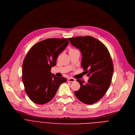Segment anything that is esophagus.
Masks as SVG:
<instances>
[{
	"mask_svg": "<svg viewBox=\"0 0 135 135\" xmlns=\"http://www.w3.org/2000/svg\"><path fill=\"white\" fill-rule=\"evenodd\" d=\"M68 81H69V82H74V81H75V79L73 78L70 77V78H68Z\"/></svg>",
	"mask_w": 135,
	"mask_h": 135,
	"instance_id": "34e87169",
	"label": "esophagus"
}]
</instances>
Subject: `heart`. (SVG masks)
<instances>
[{
    "instance_id": "obj_1",
    "label": "heart",
    "mask_w": 135,
    "mask_h": 135,
    "mask_svg": "<svg viewBox=\"0 0 135 135\" xmlns=\"http://www.w3.org/2000/svg\"><path fill=\"white\" fill-rule=\"evenodd\" d=\"M76 50L75 49H73V48H71L70 50H69V51H72V50Z\"/></svg>"
}]
</instances>
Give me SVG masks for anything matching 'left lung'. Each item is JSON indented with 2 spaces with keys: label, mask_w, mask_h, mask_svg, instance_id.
Here are the masks:
<instances>
[{
  "label": "left lung",
  "mask_w": 135,
  "mask_h": 135,
  "mask_svg": "<svg viewBox=\"0 0 135 135\" xmlns=\"http://www.w3.org/2000/svg\"><path fill=\"white\" fill-rule=\"evenodd\" d=\"M69 40L81 52V66L90 76L87 83L76 80L80 88L74 94L85 104H94L104 96L111 83L113 64L110 54L101 41L91 36L70 38Z\"/></svg>",
  "instance_id": "8db88e82"
}]
</instances>
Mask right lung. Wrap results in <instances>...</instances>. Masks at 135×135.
<instances>
[{
    "mask_svg": "<svg viewBox=\"0 0 135 135\" xmlns=\"http://www.w3.org/2000/svg\"><path fill=\"white\" fill-rule=\"evenodd\" d=\"M69 44L67 38H49L35 44L25 56L22 66L25 91L35 103L45 104L55 96L67 79L57 77L50 70L60 54Z\"/></svg>",
    "mask_w": 135,
    "mask_h": 135,
    "instance_id": "obj_1",
    "label": "right lung"
}]
</instances>
